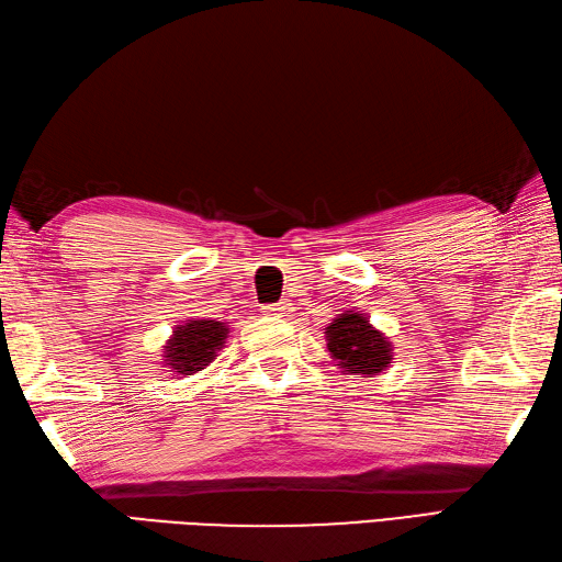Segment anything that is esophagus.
I'll return each instance as SVG.
<instances>
[{
	"label": "esophagus",
	"mask_w": 562,
	"mask_h": 562,
	"mask_svg": "<svg viewBox=\"0 0 562 562\" xmlns=\"http://www.w3.org/2000/svg\"><path fill=\"white\" fill-rule=\"evenodd\" d=\"M265 312H268V316H274V319H290L294 307L292 302H278V304H270V307H265Z\"/></svg>",
	"instance_id": "obj_1"
}]
</instances>
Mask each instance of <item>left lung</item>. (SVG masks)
<instances>
[{
	"instance_id": "8db88e82",
	"label": "left lung",
	"mask_w": 562,
	"mask_h": 562,
	"mask_svg": "<svg viewBox=\"0 0 562 562\" xmlns=\"http://www.w3.org/2000/svg\"><path fill=\"white\" fill-rule=\"evenodd\" d=\"M326 349L346 375L371 379L391 366L393 344L383 331L375 329L369 316L359 312H344L326 326Z\"/></svg>"
}]
</instances>
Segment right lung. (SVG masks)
<instances>
[{
	"label": "right lung",
	"instance_id": "obj_1",
	"mask_svg": "<svg viewBox=\"0 0 562 562\" xmlns=\"http://www.w3.org/2000/svg\"><path fill=\"white\" fill-rule=\"evenodd\" d=\"M228 339V326L216 319H187L177 324L167 339L165 369L177 375H193L216 359Z\"/></svg>",
	"mask_w": 562,
	"mask_h": 562
}]
</instances>
